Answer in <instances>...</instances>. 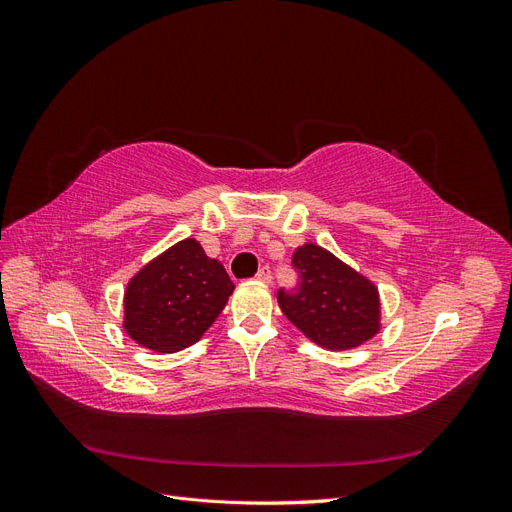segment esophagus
I'll return each instance as SVG.
<instances>
[{"instance_id": "obj_1", "label": "esophagus", "mask_w": 512, "mask_h": 512, "mask_svg": "<svg viewBox=\"0 0 512 512\" xmlns=\"http://www.w3.org/2000/svg\"><path fill=\"white\" fill-rule=\"evenodd\" d=\"M271 277H273V275H271V269H269V267H262V269L258 271V275H256V280H258V282H265V284H269V282H271Z\"/></svg>"}]
</instances>
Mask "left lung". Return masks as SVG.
Returning <instances> with one entry per match:
<instances>
[{"mask_svg":"<svg viewBox=\"0 0 512 512\" xmlns=\"http://www.w3.org/2000/svg\"><path fill=\"white\" fill-rule=\"evenodd\" d=\"M299 284L277 290L284 316L314 344L329 350L361 346L380 331L378 288L320 245L292 254Z\"/></svg>","mask_w":512,"mask_h":512,"instance_id":"8db88e82","label":"left lung"}]
</instances>
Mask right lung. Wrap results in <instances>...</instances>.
I'll return each mask as SVG.
<instances>
[{"instance_id":"1","label":"right lung","mask_w":512,"mask_h":512,"mask_svg":"<svg viewBox=\"0 0 512 512\" xmlns=\"http://www.w3.org/2000/svg\"><path fill=\"white\" fill-rule=\"evenodd\" d=\"M232 290L222 262L196 239L179 241L130 280L123 329L143 348L179 352L203 337Z\"/></svg>"}]
</instances>
